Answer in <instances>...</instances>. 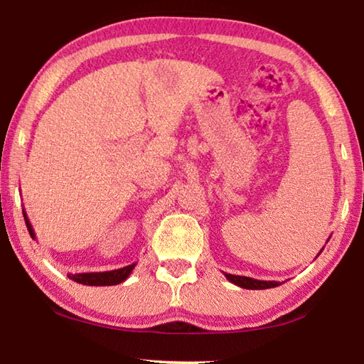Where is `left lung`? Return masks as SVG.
<instances>
[{
  "mask_svg": "<svg viewBox=\"0 0 364 364\" xmlns=\"http://www.w3.org/2000/svg\"><path fill=\"white\" fill-rule=\"evenodd\" d=\"M321 252H323V249L319 250V254H321ZM225 276H226L228 281L232 282V284H236V286L242 287V289H254V291H260V289H271V287L281 286V282H278V281H260V279L247 278V276H236V274H228V273Z\"/></svg>",
  "mask_w": 364,
  "mask_h": 364,
  "instance_id": "1",
  "label": "left lung"
}]
</instances>
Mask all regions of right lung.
<instances>
[{
    "mask_svg": "<svg viewBox=\"0 0 364 364\" xmlns=\"http://www.w3.org/2000/svg\"><path fill=\"white\" fill-rule=\"evenodd\" d=\"M23 212V218H26V225H27V230L30 232V236L32 239H35V231L32 228V223L28 221V217L26 210ZM136 267V263H132L128 264V267H123L119 269H112V271H100V273H77V274H67L69 276V279L78 282V284H85V286H115V284H120V282L125 281L128 276L132 274V271Z\"/></svg>",
    "mask_w": 364,
    "mask_h": 364,
    "instance_id": "1",
    "label": "right lung"
}]
</instances>
